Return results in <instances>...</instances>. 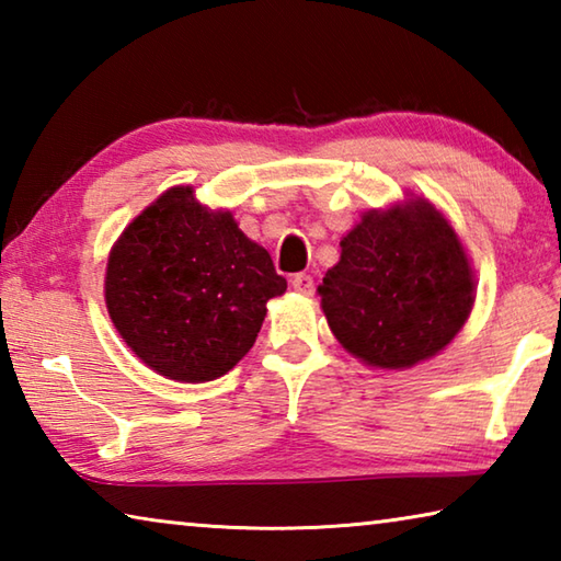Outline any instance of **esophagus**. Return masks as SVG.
Here are the masks:
<instances>
[{
  "mask_svg": "<svg viewBox=\"0 0 561 561\" xmlns=\"http://www.w3.org/2000/svg\"><path fill=\"white\" fill-rule=\"evenodd\" d=\"M291 289L304 294V297H309V294H314V277H311V274H307V272L294 274V277H291Z\"/></svg>",
  "mask_w": 561,
  "mask_h": 561,
  "instance_id": "1",
  "label": "esophagus"
}]
</instances>
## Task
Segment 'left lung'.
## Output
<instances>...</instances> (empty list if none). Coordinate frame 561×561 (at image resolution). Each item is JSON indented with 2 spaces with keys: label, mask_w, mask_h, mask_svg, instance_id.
Listing matches in <instances>:
<instances>
[{
  "label": "left lung",
  "mask_w": 561,
  "mask_h": 561,
  "mask_svg": "<svg viewBox=\"0 0 561 561\" xmlns=\"http://www.w3.org/2000/svg\"><path fill=\"white\" fill-rule=\"evenodd\" d=\"M472 270L448 220L411 201L364 215L319 287L339 344L378 368H408L453 341L474 301Z\"/></svg>",
  "instance_id": "left-lung-1"
}]
</instances>
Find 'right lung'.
<instances>
[{
  "instance_id": "add662e5",
  "label": "right lung",
  "mask_w": 561,
  "mask_h": 561,
  "mask_svg": "<svg viewBox=\"0 0 561 561\" xmlns=\"http://www.w3.org/2000/svg\"><path fill=\"white\" fill-rule=\"evenodd\" d=\"M287 289L270 252L193 187H170L111 250L106 307L123 341L173 381L201 383L237 366L267 301Z\"/></svg>"
}]
</instances>
